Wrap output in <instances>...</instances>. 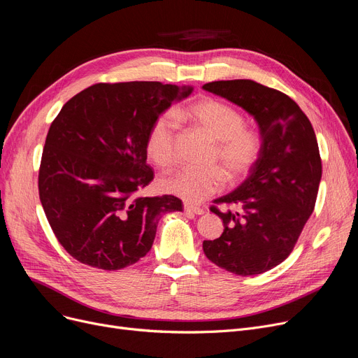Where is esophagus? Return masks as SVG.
<instances>
[{"label":"esophagus","instance_id":"1","mask_svg":"<svg viewBox=\"0 0 358 358\" xmlns=\"http://www.w3.org/2000/svg\"><path fill=\"white\" fill-rule=\"evenodd\" d=\"M184 210L192 215H203L206 210L203 208H197V206H192V205H184Z\"/></svg>","mask_w":358,"mask_h":358}]
</instances>
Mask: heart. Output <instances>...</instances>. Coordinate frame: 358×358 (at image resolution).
I'll list each match as a JSON object with an SVG mask.
<instances>
[{"label": "heart", "mask_w": 358, "mask_h": 358, "mask_svg": "<svg viewBox=\"0 0 358 358\" xmlns=\"http://www.w3.org/2000/svg\"><path fill=\"white\" fill-rule=\"evenodd\" d=\"M185 115L216 142L213 161H220L229 180H240L250 171L260 153V136L244 127V118L236 108L206 98L192 103ZM177 131L176 111H165L152 122L146 150L158 166L166 168L176 162ZM161 185L169 194L178 196L189 203H200L224 189L225 174L217 166L184 168L165 176Z\"/></svg>", "instance_id": "obj_1"}]
</instances>
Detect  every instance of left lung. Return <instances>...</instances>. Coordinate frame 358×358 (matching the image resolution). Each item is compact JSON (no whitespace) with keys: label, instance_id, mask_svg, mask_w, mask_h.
Listing matches in <instances>:
<instances>
[{"label":"left lung","instance_id":"obj_1","mask_svg":"<svg viewBox=\"0 0 358 358\" xmlns=\"http://www.w3.org/2000/svg\"><path fill=\"white\" fill-rule=\"evenodd\" d=\"M203 89L252 115L262 142L247 178L215 200L236 210L210 208L224 232L205 240L203 252L228 272L259 275L289 256L315 209L322 178L316 134L301 108L282 92L253 80L210 82Z\"/></svg>","mask_w":358,"mask_h":358}]
</instances>
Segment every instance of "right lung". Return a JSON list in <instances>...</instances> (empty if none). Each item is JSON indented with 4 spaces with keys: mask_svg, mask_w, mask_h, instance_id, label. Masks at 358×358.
<instances>
[{
    "mask_svg": "<svg viewBox=\"0 0 358 358\" xmlns=\"http://www.w3.org/2000/svg\"><path fill=\"white\" fill-rule=\"evenodd\" d=\"M193 86L98 83L73 96L52 121L42 152L39 199L59 244L103 271L148 255L161 216L181 212L176 196H136L153 180L146 164L152 122Z\"/></svg>",
    "mask_w": 358,
    "mask_h": 358,
    "instance_id": "1",
    "label": "right lung"
}]
</instances>
